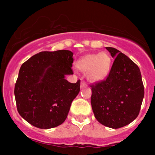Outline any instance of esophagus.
Segmentation results:
<instances>
[{
    "label": "esophagus",
    "instance_id": "1",
    "mask_svg": "<svg viewBox=\"0 0 155 155\" xmlns=\"http://www.w3.org/2000/svg\"><path fill=\"white\" fill-rule=\"evenodd\" d=\"M87 86V84L85 83L84 81H81V85H80V87H81V89Z\"/></svg>",
    "mask_w": 155,
    "mask_h": 155
}]
</instances>
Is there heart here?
<instances>
[{"label": "heart", "instance_id": "1", "mask_svg": "<svg viewBox=\"0 0 155 155\" xmlns=\"http://www.w3.org/2000/svg\"><path fill=\"white\" fill-rule=\"evenodd\" d=\"M80 71L87 72V77L92 82H99L107 77L111 67V58L107 52L88 54L76 63Z\"/></svg>", "mask_w": 155, "mask_h": 155}]
</instances>
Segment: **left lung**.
<instances>
[{"instance_id":"obj_1","label":"left lung","mask_w":155,"mask_h":155,"mask_svg":"<svg viewBox=\"0 0 155 155\" xmlns=\"http://www.w3.org/2000/svg\"><path fill=\"white\" fill-rule=\"evenodd\" d=\"M115 58L106 79L91 85V105L96 120L117 129L138 117L144 96L139 68L113 47H106Z\"/></svg>"}]
</instances>
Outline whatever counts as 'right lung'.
<instances>
[{
  "label": "right lung",
  "instance_id": "1",
  "mask_svg": "<svg viewBox=\"0 0 155 155\" xmlns=\"http://www.w3.org/2000/svg\"><path fill=\"white\" fill-rule=\"evenodd\" d=\"M73 54L69 50L41 51L22 65L15 95L17 111L28 123L49 129L66 120L80 91V80L74 84L65 79L74 74Z\"/></svg>",
  "mask_w": 155,
  "mask_h": 155
}]
</instances>
